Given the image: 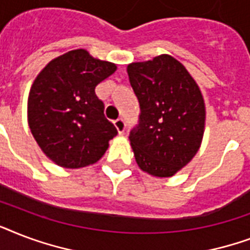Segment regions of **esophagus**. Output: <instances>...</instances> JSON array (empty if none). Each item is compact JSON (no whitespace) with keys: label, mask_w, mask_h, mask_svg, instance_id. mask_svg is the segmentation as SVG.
Instances as JSON below:
<instances>
[{"label":"esophagus","mask_w":250,"mask_h":250,"mask_svg":"<svg viewBox=\"0 0 250 250\" xmlns=\"http://www.w3.org/2000/svg\"><path fill=\"white\" fill-rule=\"evenodd\" d=\"M114 125H115V128H117V131L121 133V135L125 132V121H123L122 118H119V119H117V121H114Z\"/></svg>","instance_id":"1"}]
</instances>
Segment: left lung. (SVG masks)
<instances>
[{
  "mask_svg": "<svg viewBox=\"0 0 250 250\" xmlns=\"http://www.w3.org/2000/svg\"><path fill=\"white\" fill-rule=\"evenodd\" d=\"M127 72L141 109L129 135L137 166L156 178L174 176L201 146L206 109L200 86L168 54L132 62Z\"/></svg>",
  "mask_w": 250,
  "mask_h": 250,
  "instance_id": "obj_1",
  "label": "left lung"
}]
</instances>
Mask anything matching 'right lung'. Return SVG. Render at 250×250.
<instances>
[{
  "label": "right lung",
  "mask_w": 250,
  "mask_h": 250,
  "mask_svg": "<svg viewBox=\"0 0 250 250\" xmlns=\"http://www.w3.org/2000/svg\"><path fill=\"white\" fill-rule=\"evenodd\" d=\"M117 64L75 49L52 60L33 80L27 101L32 136L45 156L64 168L96 164L117 136L94 88Z\"/></svg>",
  "instance_id": "right-lung-1"
}]
</instances>
